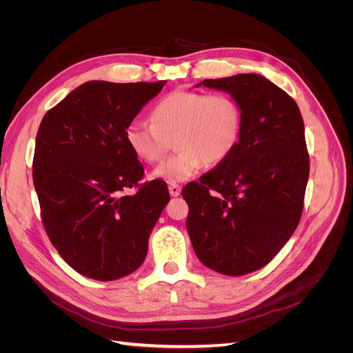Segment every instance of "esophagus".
<instances>
[{
    "mask_svg": "<svg viewBox=\"0 0 353 353\" xmlns=\"http://www.w3.org/2000/svg\"><path fill=\"white\" fill-rule=\"evenodd\" d=\"M168 188H169V194L172 197H178L181 194V187L178 184H170Z\"/></svg>",
    "mask_w": 353,
    "mask_h": 353,
    "instance_id": "obj_1",
    "label": "esophagus"
}]
</instances>
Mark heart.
<instances>
[{
    "label": "heart",
    "mask_w": 353,
    "mask_h": 353,
    "mask_svg": "<svg viewBox=\"0 0 353 353\" xmlns=\"http://www.w3.org/2000/svg\"><path fill=\"white\" fill-rule=\"evenodd\" d=\"M152 122L135 119L125 130L130 150L143 162L156 163L174 138L178 152L156 166L152 176L184 183L205 163L218 165L236 150L243 130V113L228 94L174 91L150 112Z\"/></svg>",
    "instance_id": "b5f03b06"
}]
</instances>
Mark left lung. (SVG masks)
I'll list each match as a JSON object with an SVG mask.
<instances>
[{
  "instance_id": "1",
  "label": "left lung",
  "mask_w": 353,
  "mask_h": 353,
  "mask_svg": "<svg viewBox=\"0 0 353 353\" xmlns=\"http://www.w3.org/2000/svg\"><path fill=\"white\" fill-rule=\"evenodd\" d=\"M200 85L237 100L243 130L231 156L184 187L187 231L203 265L239 276L268 263L301 219L309 176L303 119L290 95L261 74Z\"/></svg>"
}]
</instances>
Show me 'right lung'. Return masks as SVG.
I'll return each instance as SVG.
<instances>
[{"mask_svg":"<svg viewBox=\"0 0 353 353\" xmlns=\"http://www.w3.org/2000/svg\"><path fill=\"white\" fill-rule=\"evenodd\" d=\"M165 83L90 81L42 117L34 156L42 222L61 258L88 279L113 281L140 268L170 199L156 179L125 193L144 174L125 130Z\"/></svg>","mask_w":353,"mask_h":353,"instance_id":"add662e5","label":"right lung"}]
</instances>
